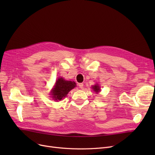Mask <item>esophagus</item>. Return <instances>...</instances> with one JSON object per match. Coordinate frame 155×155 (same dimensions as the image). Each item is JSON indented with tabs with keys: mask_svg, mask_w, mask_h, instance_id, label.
<instances>
[{
	"mask_svg": "<svg viewBox=\"0 0 155 155\" xmlns=\"http://www.w3.org/2000/svg\"><path fill=\"white\" fill-rule=\"evenodd\" d=\"M78 86H79V87L80 88H83V83H79L78 84Z\"/></svg>",
	"mask_w": 155,
	"mask_h": 155,
	"instance_id": "obj_1",
	"label": "esophagus"
}]
</instances>
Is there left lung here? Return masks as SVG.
I'll use <instances>...</instances> for the list:
<instances>
[{
    "label": "left lung",
    "instance_id": "left-lung-1",
    "mask_svg": "<svg viewBox=\"0 0 155 155\" xmlns=\"http://www.w3.org/2000/svg\"><path fill=\"white\" fill-rule=\"evenodd\" d=\"M92 88L94 89V91L96 93L99 92V91H100V87L98 86L97 85H94V87H92Z\"/></svg>",
    "mask_w": 155,
    "mask_h": 155
}]
</instances>
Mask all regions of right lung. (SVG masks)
<instances>
[{"label":"right lung","mask_w":155,"mask_h":155,"mask_svg":"<svg viewBox=\"0 0 155 155\" xmlns=\"http://www.w3.org/2000/svg\"><path fill=\"white\" fill-rule=\"evenodd\" d=\"M76 85V84L74 81H66L63 78H59L56 81L55 87L51 92L52 97L55 100H62Z\"/></svg>","instance_id":"obj_1"}]
</instances>
